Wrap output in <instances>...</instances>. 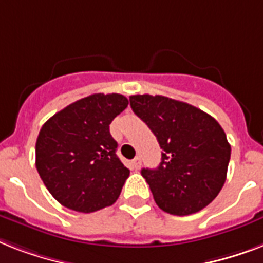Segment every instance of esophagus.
Wrapping results in <instances>:
<instances>
[{"label":"esophagus","mask_w":263,"mask_h":263,"mask_svg":"<svg viewBox=\"0 0 263 263\" xmlns=\"http://www.w3.org/2000/svg\"><path fill=\"white\" fill-rule=\"evenodd\" d=\"M140 164H142V160H140L139 157H135V158L131 161V165H132V168H134V169H139Z\"/></svg>","instance_id":"obj_1"}]
</instances>
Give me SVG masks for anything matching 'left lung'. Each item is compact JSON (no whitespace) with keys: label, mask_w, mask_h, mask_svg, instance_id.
Instances as JSON below:
<instances>
[{"label":"left lung","mask_w":263,"mask_h":263,"mask_svg":"<svg viewBox=\"0 0 263 263\" xmlns=\"http://www.w3.org/2000/svg\"><path fill=\"white\" fill-rule=\"evenodd\" d=\"M134 113L156 135L158 168L142 169L158 208L188 216L206 208L227 179L231 146L216 119L190 103L162 95H131Z\"/></svg>","instance_id":"8db88e82"}]
</instances>
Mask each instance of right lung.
Returning a JSON list of instances; mask_svg holds the SVG:
<instances>
[{
	"mask_svg": "<svg viewBox=\"0 0 263 263\" xmlns=\"http://www.w3.org/2000/svg\"><path fill=\"white\" fill-rule=\"evenodd\" d=\"M128 106L121 94H92L43 124L35 146L38 173L55 200L80 213L110 206L129 169L116 156L109 125Z\"/></svg>",
	"mask_w": 263,
	"mask_h": 263,
	"instance_id": "right-lung-1",
	"label": "right lung"
}]
</instances>
